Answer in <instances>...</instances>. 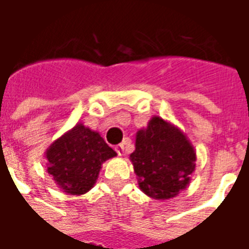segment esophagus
<instances>
[{
  "instance_id": "esophagus-1",
  "label": "esophagus",
  "mask_w": 249,
  "mask_h": 249,
  "mask_svg": "<svg viewBox=\"0 0 249 249\" xmlns=\"http://www.w3.org/2000/svg\"><path fill=\"white\" fill-rule=\"evenodd\" d=\"M114 149H116V152L119 153V156H123V155H124L125 148H124V145H123V144H119V145H116V148H114Z\"/></svg>"
}]
</instances>
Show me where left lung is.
Here are the masks:
<instances>
[{
  "label": "left lung",
  "mask_w": 249,
  "mask_h": 249,
  "mask_svg": "<svg viewBox=\"0 0 249 249\" xmlns=\"http://www.w3.org/2000/svg\"><path fill=\"white\" fill-rule=\"evenodd\" d=\"M135 146L129 160L146 196L167 200L187 188L196 168V152L176 125L153 116L136 133Z\"/></svg>",
  "instance_id": "8db88e82"
}]
</instances>
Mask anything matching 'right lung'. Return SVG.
I'll use <instances>...</instances> for the list:
<instances>
[{
  "mask_svg": "<svg viewBox=\"0 0 249 249\" xmlns=\"http://www.w3.org/2000/svg\"><path fill=\"white\" fill-rule=\"evenodd\" d=\"M114 156L98 132L78 123L46 149V171L62 192L84 195L96 183L103 162Z\"/></svg>",
  "mask_w": 249,
  "mask_h": 249,
  "instance_id": "right-lung-1",
  "label": "right lung"
}]
</instances>
